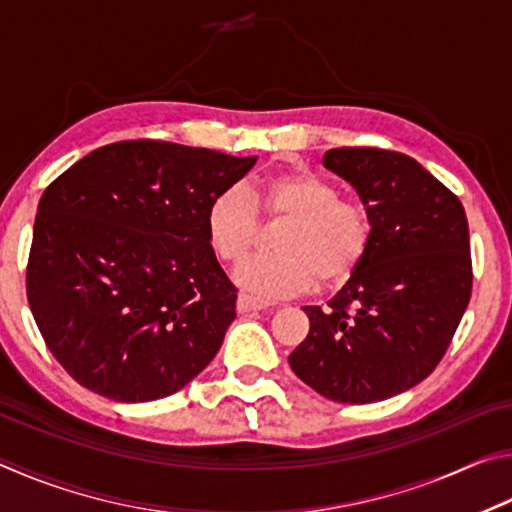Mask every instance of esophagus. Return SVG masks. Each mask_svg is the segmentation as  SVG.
Masks as SVG:
<instances>
[{
    "label": "esophagus",
    "mask_w": 512,
    "mask_h": 512,
    "mask_svg": "<svg viewBox=\"0 0 512 512\" xmlns=\"http://www.w3.org/2000/svg\"><path fill=\"white\" fill-rule=\"evenodd\" d=\"M266 309V302L257 300L253 296H246V293H241V296L237 298V311L239 314H248V311H262Z\"/></svg>",
    "instance_id": "esophagus-1"
}]
</instances>
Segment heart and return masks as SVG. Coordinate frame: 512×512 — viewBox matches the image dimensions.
Masks as SVG:
<instances>
[{
    "instance_id": "obj_1",
    "label": "heart",
    "mask_w": 512,
    "mask_h": 512,
    "mask_svg": "<svg viewBox=\"0 0 512 512\" xmlns=\"http://www.w3.org/2000/svg\"><path fill=\"white\" fill-rule=\"evenodd\" d=\"M275 232V255L255 257L235 273L237 284L262 298H287L341 287L359 271L372 244V214L366 205L341 198V189L309 169H291L248 189L228 187L205 214L207 241L223 264L237 266Z\"/></svg>"
}]
</instances>
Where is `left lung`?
Wrapping results in <instances>:
<instances>
[{
  "label": "left lung",
  "mask_w": 512,
  "mask_h": 512,
  "mask_svg": "<svg viewBox=\"0 0 512 512\" xmlns=\"http://www.w3.org/2000/svg\"><path fill=\"white\" fill-rule=\"evenodd\" d=\"M323 164L357 189L375 232L327 309L302 307L309 334L289 363L327 400L381 402L445 357L472 296L470 230L456 194L409 155L343 146Z\"/></svg>",
  "instance_id": "left-lung-1"
}]
</instances>
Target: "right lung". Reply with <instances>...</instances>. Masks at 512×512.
I'll list each match as a JSON object with an SVG mask.
<instances>
[{
    "label": "right lung",
    "mask_w": 512,
    "mask_h": 512,
    "mask_svg": "<svg viewBox=\"0 0 512 512\" xmlns=\"http://www.w3.org/2000/svg\"><path fill=\"white\" fill-rule=\"evenodd\" d=\"M255 162L128 140L88 153L45 189L27 298L47 348L81 386L151 402L216 357L237 289L207 241L205 214Z\"/></svg>",
    "instance_id": "1"
}]
</instances>
